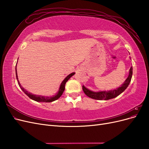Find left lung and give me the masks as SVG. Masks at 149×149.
<instances>
[{
    "mask_svg": "<svg viewBox=\"0 0 149 149\" xmlns=\"http://www.w3.org/2000/svg\"><path fill=\"white\" fill-rule=\"evenodd\" d=\"M132 76V67H130L129 70V74L127 78L125 79L124 83L122 84L120 87L116 88V89L109 90V91H93L89 90L84 86H83V90L86 96L91 97L94 100H109L111 99H113L125 91V89L128 87L129 83L131 81Z\"/></svg>",
    "mask_w": 149,
    "mask_h": 149,
    "instance_id": "left-lung-1",
    "label": "left lung"
}]
</instances>
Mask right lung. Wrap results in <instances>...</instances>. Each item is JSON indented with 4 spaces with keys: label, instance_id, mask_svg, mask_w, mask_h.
Returning <instances> with one entry per match:
<instances>
[{
    "label": "right lung",
    "instance_id": "right-lung-1",
    "mask_svg": "<svg viewBox=\"0 0 149 149\" xmlns=\"http://www.w3.org/2000/svg\"><path fill=\"white\" fill-rule=\"evenodd\" d=\"M15 73H16V78L17 79V81H18V84H19L20 88H21V89L22 91H24V93L26 94V95H27L31 100H34L37 102H53L54 101H56L57 100L58 98L60 97V96L62 95V94L63 93L64 91H65V84L68 81V79L71 77L72 76H73L75 73H72L71 74H70L69 75H68L64 79V80L63 81L62 83H61V85L60 86L59 90H58V91L57 92V93L55 94V95H54L53 96H41V95H36V94H33L32 93H29V91H26V89H25L22 86L19 79H18V76H17V65H16V68H15Z\"/></svg>",
    "mask_w": 149,
    "mask_h": 149
}]
</instances>
